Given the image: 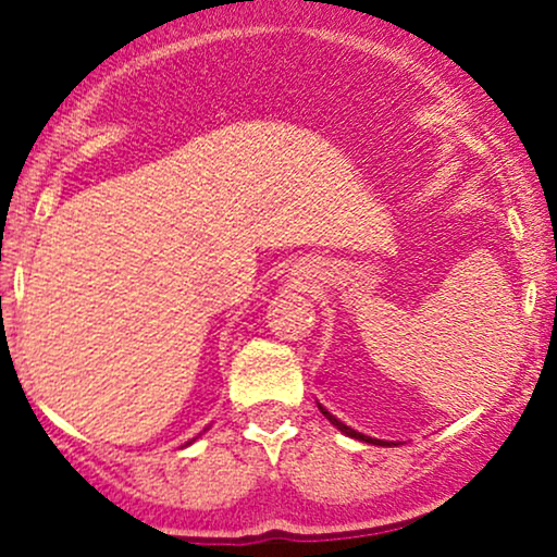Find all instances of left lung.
<instances>
[{
  "label": "left lung",
  "instance_id": "8db88e82",
  "mask_svg": "<svg viewBox=\"0 0 557 557\" xmlns=\"http://www.w3.org/2000/svg\"><path fill=\"white\" fill-rule=\"evenodd\" d=\"M319 411H322L324 417L330 419V424H332V426H337V430H341L343 434H348V437H354V440H361V443H372V445H389V443H385V440H374V437H367V434H361V432L350 430V426H348V424H343L341 419H335V417H332V413L327 411V408H322V406H319Z\"/></svg>",
  "mask_w": 557,
  "mask_h": 557
}]
</instances>
